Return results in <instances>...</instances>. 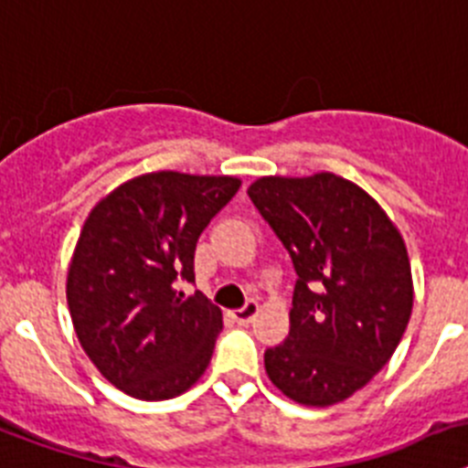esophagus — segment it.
<instances>
[{
	"instance_id": "34e87169",
	"label": "esophagus",
	"mask_w": 468,
	"mask_h": 468,
	"mask_svg": "<svg viewBox=\"0 0 468 468\" xmlns=\"http://www.w3.org/2000/svg\"><path fill=\"white\" fill-rule=\"evenodd\" d=\"M257 313H259V303L254 302V299H250L245 306L238 308V311H233V318H235V323L247 324V323H251V318H254Z\"/></svg>"
}]
</instances>
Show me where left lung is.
Returning a JSON list of instances; mask_svg holds the SVG:
<instances>
[{
    "instance_id": "1",
    "label": "left lung",
    "mask_w": 468,
    "mask_h": 468,
    "mask_svg": "<svg viewBox=\"0 0 468 468\" xmlns=\"http://www.w3.org/2000/svg\"><path fill=\"white\" fill-rule=\"evenodd\" d=\"M247 195L299 275L290 336L263 353L268 377L296 403H341L388 363L410 323L403 238L363 188L330 172L263 176Z\"/></svg>"
}]
</instances>
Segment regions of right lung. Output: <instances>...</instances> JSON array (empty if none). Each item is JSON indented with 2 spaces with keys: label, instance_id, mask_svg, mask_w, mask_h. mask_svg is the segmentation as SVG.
Returning <instances> with one entry per match:
<instances>
[{
  "label": "right lung",
  "instance_id": "add662e5",
  "mask_svg": "<svg viewBox=\"0 0 468 468\" xmlns=\"http://www.w3.org/2000/svg\"><path fill=\"white\" fill-rule=\"evenodd\" d=\"M233 176L145 174L93 207L68 271V308L101 375L141 400H165L200 379L223 327L195 284L202 230L233 200Z\"/></svg>",
  "mask_w": 468,
  "mask_h": 468
}]
</instances>
